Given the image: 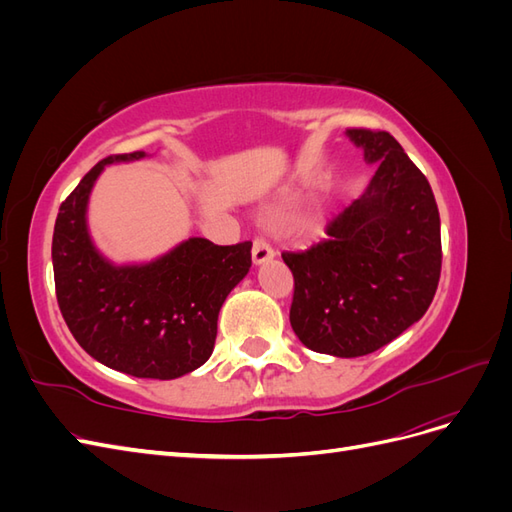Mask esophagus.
Returning a JSON list of instances; mask_svg holds the SVG:
<instances>
[{
    "label": "esophagus",
    "instance_id": "obj_1",
    "mask_svg": "<svg viewBox=\"0 0 512 512\" xmlns=\"http://www.w3.org/2000/svg\"><path fill=\"white\" fill-rule=\"evenodd\" d=\"M273 256H275L273 247H271L265 239L256 237V239H254V245H252V260H254V265H262V262H269Z\"/></svg>",
    "mask_w": 512,
    "mask_h": 512
}]
</instances>
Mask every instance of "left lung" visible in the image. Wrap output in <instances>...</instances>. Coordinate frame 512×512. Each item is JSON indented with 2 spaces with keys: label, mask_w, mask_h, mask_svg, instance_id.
<instances>
[{
  "label": "left lung",
  "mask_w": 512,
  "mask_h": 512,
  "mask_svg": "<svg viewBox=\"0 0 512 512\" xmlns=\"http://www.w3.org/2000/svg\"><path fill=\"white\" fill-rule=\"evenodd\" d=\"M346 134L376 175L327 224V239L282 258L294 277L292 331L309 350L352 359L423 318L440 282L442 241L431 185L395 138L367 128Z\"/></svg>",
  "instance_id": "1"
}]
</instances>
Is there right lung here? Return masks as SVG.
Instances as JSON below:
<instances>
[{"label": "right lung", "instance_id": "1", "mask_svg": "<svg viewBox=\"0 0 512 512\" xmlns=\"http://www.w3.org/2000/svg\"><path fill=\"white\" fill-rule=\"evenodd\" d=\"M145 156L132 151L100 160L61 203L53 232L55 292L89 356L134 378L173 380L211 356L220 307L252 267V241L215 245L192 237L147 265L108 262L87 230L91 188L104 166Z\"/></svg>", "mask_w": 512, "mask_h": 512}]
</instances>
